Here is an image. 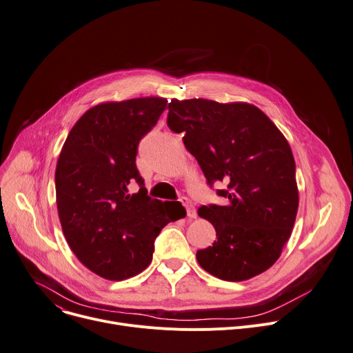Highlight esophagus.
<instances>
[{
  "label": "esophagus",
  "instance_id": "esophagus-1",
  "mask_svg": "<svg viewBox=\"0 0 353 353\" xmlns=\"http://www.w3.org/2000/svg\"><path fill=\"white\" fill-rule=\"evenodd\" d=\"M181 204L185 207V210H187V216H188V218H196V216H197V212H196L193 204H191V201H190L187 197H183V199H181Z\"/></svg>",
  "mask_w": 353,
  "mask_h": 353
}]
</instances>
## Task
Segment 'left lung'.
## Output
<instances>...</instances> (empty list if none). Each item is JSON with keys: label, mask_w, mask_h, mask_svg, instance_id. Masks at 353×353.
Returning <instances> with one entry per match:
<instances>
[{"label": "left lung", "mask_w": 353, "mask_h": 353, "mask_svg": "<svg viewBox=\"0 0 353 353\" xmlns=\"http://www.w3.org/2000/svg\"><path fill=\"white\" fill-rule=\"evenodd\" d=\"M168 126L210 184L222 181L223 205H203L214 243L197 252L200 266L227 281H243L272 268L292 235L299 210L296 162L273 121L248 103L205 99L169 103Z\"/></svg>", "instance_id": "1"}]
</instances>
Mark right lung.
Listing matches in <instances>:
<instances>
[{"mask_svg": "<svg viewBox=\"0 0 353 353\" xmlns=\"http://www.w3.org/2000/svg\"><path fill=\"white\" fill-rule=\"evenodd\" d=\"M166 108L162 97L97 104L60 150L54 183L61 231L76 258L103 279L121 281L145 270L156 236L183 215L179 201L146 196L135 163L141 138ZM132 181L141 185L134 195Z\"/></svg>", "mask_w": 353, "mask_h": 353, "instance_id": "right-lung-1", "label": "right lung"}]
</instances>
